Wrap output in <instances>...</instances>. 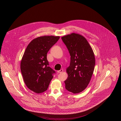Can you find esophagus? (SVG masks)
Instances as JSON below:
<instances>
[{"label": "esophagus", "instance_id": "1", "mask_svg": "<svg viewBox=\"0 0 121 121\" xmlns=\"http://www.w3.org/2000/svg\"><path fill=\"white\" fill-rule=\"evenodd\" d=\"M63 70L61 69H60L59 70H58L57 72H58V73H61V72H63Z\"/></svg>", "mask_w": 121, "mask_h": 121}]
</instances>
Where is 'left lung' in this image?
Instances as JSON below:
<instances>
[{
  "mask_svg": "<svg viewBox=\"0 0 121 121\" xmlns=\"http://www.w3.org/2000/svg\"><path fill=\"white\" fill-rule=\"evenodd\" d=\"M70 55L67 69L68 78L64 81L69 91L78 93L89 84L94 71L95 57L91 47L82 36L71 33L61 38Z\"/></svg>",
  "mask_w": 121,
  "mask_h": 121,
  "instance_id": "obj_1",
  "label": "left lung"
}]
</instances>
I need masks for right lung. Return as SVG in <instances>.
I'll return each mask as SVG.
<instances>
[{
    "mask_svg": "<svg viewBox=\"0 0 121 121\" xmlns=\"http://www.w3.org/2000/svg\"><path fill=\"white\" fill-rule=\"evenodd\" d=\"M59 36H42L32 40L27 46L20 63L23 80L27 87L40 93L46 91L55 70L49 66L47 54L59 39Z\"/></svg>",
    "mask_w": 121,
    "mask_h": 121,
    "instance_id": "right-lung-1",
    "label": "right lung"
}]
</instances>
